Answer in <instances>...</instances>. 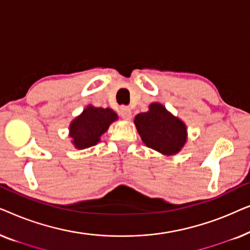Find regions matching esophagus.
I'll use <instances>...</instances> for the list:
<instances>
[{"mask_svg":"<svg viewBox=\"0 0 250 250\" xmlns=\"http://www.w3.org/2000/svg\"><path fill=\"white\" fill-rule=\"evenodd\" d=\"M121 115H122L123 119H125V121H131L132 111H131V109H129L128 107H123L121 109Z\"/></svg>","mask_w":250,"mask_h":250,"instance_id":"34e87169","label":"esophagus"}]
</instances>
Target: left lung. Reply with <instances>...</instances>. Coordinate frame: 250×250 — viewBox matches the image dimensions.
Instances as JSON below:
<instances>
[{"label": "left lung", "mask_w": 250, "mask_h": 250, "mask_svg": "<svg viewBox=\"0 0 250 250\" xmlns=\"http://www.w3.org/2000/svg\"><path fill=\"white\" fill-rule=\"evenodd\" d=\"M134 124L143 143L164 156L179 153L188 141L186 123L159 102H152L148 111L136 115Z\"/></svg>", "instance_id": "1"}]
</instances>
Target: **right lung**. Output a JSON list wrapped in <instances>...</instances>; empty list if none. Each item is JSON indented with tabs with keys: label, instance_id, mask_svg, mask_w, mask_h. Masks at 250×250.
I'll return each mask as SVG.
<instances>
[{
	"label": "right lung",
	"instance_id": "1",
	"mask_svg": "<svg viewBox=\"0 0 250 250\" xmlns=\"http://www.w3.org/2000/svg\"><path fill=\"white\" fill-rule=\"evenodd\" d=\"M117 119L118 115L112 109L88 104L69 124L70 142L78 150L98 145L101 141L102 134Z\"/></svg>",
	"mask_w": 250,
	"mask_h": 250
}]
</instances>
